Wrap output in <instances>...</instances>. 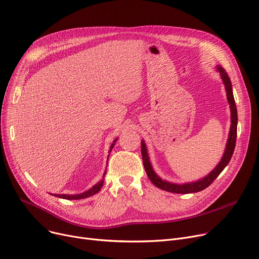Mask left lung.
Returning <instances> with one entry per match:
<instances>
[{"label":"left lung","instance_id":"8db88e82","mask_svg":"<svg viewBox=\"0 0 259 259\" xmlns=\"http://www.w3.org/2000/svg\"><path fill=\"white\" fill-rule=\"evenodd\" d=\"M216 70H217V72H220V75L223 79V83L226 88L227 100L230 105V111H231V126H230L229 138L227 141L224 155H223L221 161L216 165V167L208 175H206L205 178H202L198 181L191 182V183H185V184H174V183L160 179L152 168L150 158H149V155H148L146 144L144 141H142V155H143L144 167H145L148 178L152 182L153 185H155L157 188H159L161 190H165V191H167V192L187 194V193L199 192V191H201V190L206 189L214 182V180L217 178V176L222 173V171L229 164L231 157H232V155H233L234 149H235V143H236V135H237V109H236V105H235V101H234V97H233L232 84H231L230 77L228 76L227 72L225 71V69L222 66H217Z\"/></svg>","mask_w":259,"mask_h":259}]
</instances>
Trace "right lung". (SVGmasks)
<instances>
[{
  "instance_id": "right-lung-1",
  "label": "right lung",
  "mask_w": 259,
  "mask_h": 259,
  "mask_svg": "<svg viewBox=\"0 0 259 259\" xmlns=\"http://www.w3.org/2000/svg\"><path fill=\"white\" fill-rule=\"evenodd\" d=\"M117 139H118V138H117ZM117 139H115V140L113 141V143L111 144L110 149H109V154H110V152H111V150H112V148L114 147V144L116 143ZM108 158H109V155H108ZM107 161H108V160H107ZM105 175H106V170H105V172H104V174H103V179H102L98 184H95L92 188H90L89 190H87V191H85V192H83V193L72 194V195H68V194H54V196L60 197V198H64V199H81V198H86V197L92 196V195H94L95 193H98V192L100 191V190H101V188L103 187L104 180H105ZM51 195H52V194H51Z\"/></svg>"
}]
</instances>
